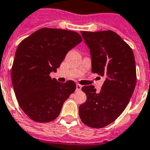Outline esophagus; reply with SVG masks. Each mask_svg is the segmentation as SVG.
I'll list each match as a JSON object with an SVG mask.
<instances>
[{
  "label": "esophagus",
  "instance_id": "obj_1",
  "mask_svg": "<svg viewBox=\"0 0 150 150\" xmlns=\"http://www.w3.org/2000/svg\"><path fill=\"white\" fill-rule=\"evenodd\" d=\"M82 89V86L80 84H76V91H80Z\"/></svg>",
  "mask_w": 150,
  "mask_h": 150
}]
</instances>
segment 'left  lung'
<instances>
[{
  "mask_svg": "<svg viewBox=\"0 0 150 150\" xmlns=\"http://www.w3.org/2000/svg\"><path fill=\"white\" fill-rule=\"evenodd\" d=\"M90 50L92 71L105 78L100 92L85 86L86 101L79 106L82 121L91 128L108 125L118 117L129 103L136 84V68L132 48L110 30L81 32Z\"/></svg>",
  "mask_w": 150,
  "mask_h": 150,
  "instance_id": "obj_1",
  "label": "left lung"
}]
</instances>
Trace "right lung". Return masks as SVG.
Instances as JSON below:
<instances>
[{
	"label": "right lung",
	"instance_id": "add662e5",
	"mask_svg": "<svg viewBox=\"0 0 150 150\" xmlns=\"http://www.w3.org/2000/svg\"><path fill=\"white\" fill-rule=\"evenodd\" d=\"M81 42L76 32L43 28L18 46L11 77L18 103L29 118L50 122L58 117L76 85L71 80L57 82L50 74L56 72L67 53Z\"/></svg>",
	"mask_w": 150,
	"mask_h": 150
}]
</instances>
